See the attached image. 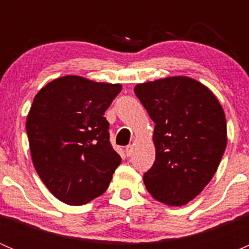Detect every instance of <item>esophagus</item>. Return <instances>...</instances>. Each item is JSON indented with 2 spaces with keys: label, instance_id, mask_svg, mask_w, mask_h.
Masks as SVG:
<instances>
[{
  "label": "esophagus",
  "instance_id": "obj_1",
  "mask_svg": "<svg viewBox=\"0 0 249 249\" xmlns=\"http://www.w3.org/2000/svg\"><path fill=\"white\" fill-rule=\"evenodd\" d=\"M132 152H134V147H132L131 144L126 145V148H125V153H126L127 157H131V155H132Z\"/></svg>",
  "mask_w": 249,
  "mask_h": 249
}]
</instances>
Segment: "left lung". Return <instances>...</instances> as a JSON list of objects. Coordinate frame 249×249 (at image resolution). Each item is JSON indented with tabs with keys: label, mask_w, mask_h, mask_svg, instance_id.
Here are the masks:
<instances>
[{
	"label": "left lung",
	"mask_w": 249,
	"mask_h": 249,
	"mask_svg": "<svg viewBox=\"0 0 249 249\" xmlns=\"http://www.w3.org/2000/svg\"><path fill=\"white\" fill-rule=\"evenodd\" d=\"M155 123V161L143 175L159 201L182 206L208 184L227 147L224 110L210 89L188 77H170L135 87Z\"/></svg>",
	"instance_id": "8db88e82"
}]
</instances>
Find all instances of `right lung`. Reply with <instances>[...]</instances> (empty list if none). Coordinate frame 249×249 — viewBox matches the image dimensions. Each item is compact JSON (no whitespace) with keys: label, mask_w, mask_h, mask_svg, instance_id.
<instances>
[{"label":"right lung","mask_w":249,"mask_h":249,"mask_svg":"<svg viewBox=\"0 0 249 249\" xmlns=\"http://www.w3.org/2000/svg\"><path fill=\"white\" fill-rule=\"evenodd\" d=\"M120 90V84L66 76L35 96L26 119L32 162L60 201L83 205L108 188L122 158L104 114Z\"/></svg>","instance_id":"obj_1"}]
</instances>
